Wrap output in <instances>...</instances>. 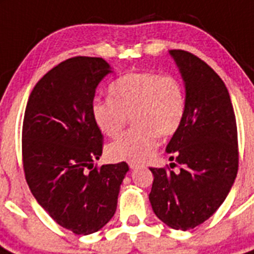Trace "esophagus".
I'll list each match as a JSON object with an SVG mask.
<instances>
[{"mask_svg":"<svg viewBox=\"0 0 254 254\" xmlns=\"http://www.w3.org/2000/svg\"><path fill=\"white\" fill-rule=\"evenodd\" d=\"M128 166L131 170H133V168H136V167H138V163H136V162H128Z\"/></svg>","mask_w":254,"mask_h":254,"instance_id":"obj_1","label":"esophagus"}]
</instances>
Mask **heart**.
Returning <instances> with one entry per match:
<instances>
[{
    "label": "heart",
    "instance_id": "heart-1",
    "mask_svg": "<svg viewBox=\"0 0 254 254\" xmlns=\"http://www.w3.org/2000/svg\"><path fill=\"white\" fill-rule=\"evenodd\" d=\"M110 99L91 106L95 125L108 137L118 136L131 117L133 127L109 145L113 159L142 162L154 153L159 136L173 135L183 125L186 97L173 75L154 71L127 73L109 86Z\"/></svg>",
    "mask_w": 254,
    "mask_h": 254
}]
</instances>
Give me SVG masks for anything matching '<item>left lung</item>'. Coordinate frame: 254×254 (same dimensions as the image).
<instances>
[{
	"label": "left lung",
	"mask_w": 254,
	"mask_h": 254,
	"mask_svg": "<svg viewBox=\"0 0 254 254\" xmlns=\"http://www.w3.org/2000/svg\"><path fill=\"white\" fill-rule=\"evenodd\" d=\"M170 54L185 82L186 112L166 150L181 168H150L149 200L160 221L186 231L211 217L230 191L239 166L238 129L220 75L189 51Z\"/></svg>",
	"instance_id": "left-lung-1"
}]
</instances>
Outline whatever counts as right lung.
Instances as JSON below:
<instances>
[{
	"instance_id": "1",
	"label": "right lung",
	"mask_w": 254,
	"mask_h": 254,
	"mask_svg": "<svg viewBox=\"0 0 254 254\" xmlns=\"http://www.w3.org/2000/svg\"><path fill=\"white\" fill-rule=\"evenodd\" d=\"M101 58L75 56L41 78L28 99L21 133L25 180L56 224L77 235L96 233L114 216L128 164L94 167L103 133L91 106L110 73Z\"/></svg>"
}]
</instances>
